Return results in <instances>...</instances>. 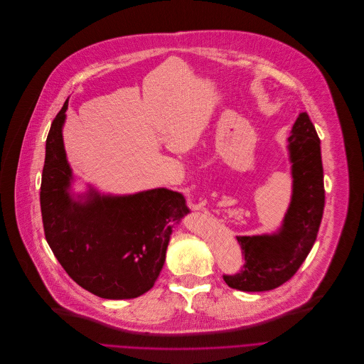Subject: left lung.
Masks as SVG:
<instances>
[{"mask_svg": "<svg viewBox=\"0 0 364 364\" xmlns=\"http://www.w3.org/2000/svg\"><path fill=\"white\" fill-rule=\"evenodd\" d=\"M291 164V202L277 232L237 237L245 265L224 275L240 291H269L291 278L310 254L324 210V181L320 139L306 112L300 113L287 139Z\"/></svg>", "mask_w": 364, "mask_h": 364, "instance_id": "1", "label": "left lung"}]
</instances>
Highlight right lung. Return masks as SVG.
Segmentation results:
<instances>
[{
  "label": "right lung",
  "instance_id": "1",
  "mask_svg": "<svg viewBox=\"0 0 364 364\" xmlns=\"http://www.w3.org/2000/svg\"><path fill=\"white\" fill-rule=\"evenodd\" d=\"M68 99L46 140L40 203L46 240L65 272L92 294L136 299L159 277L173 227L189 213L181 192L155 188L106 195L89 185L73 193L63 126Z\"/></svg>",
  "mask_w": 364,
  "mask_h": 364
}]
</instances>
